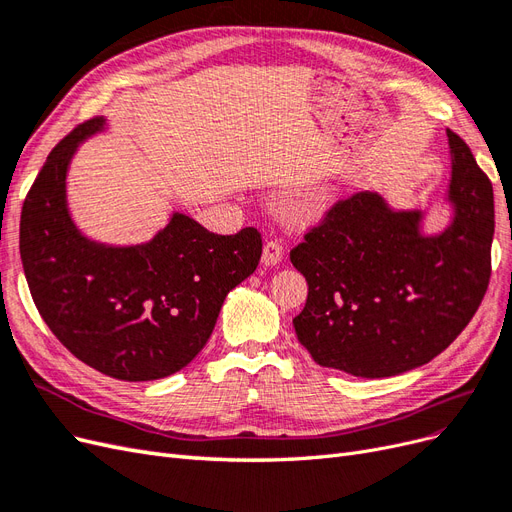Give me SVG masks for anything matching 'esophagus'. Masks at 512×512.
<instances>
[{
    "mask_svg": "<svg viewBox=\"0 0 512 512\" xmlns=\"http://www.w3.org/2000/svg\"><path fill=\"white\" fill-rule=\"evenodd\" d=\"M283 244L280 242H276V240H270V242H266L263 244V253H261V263L266 268H272V266H276V263L283 259Z\"/></svg>",
    "mask_w": 512,
    "mask_h": 512,
    "instance_id": "obj_1",
    "label": "esophagus"
}]
</instances>
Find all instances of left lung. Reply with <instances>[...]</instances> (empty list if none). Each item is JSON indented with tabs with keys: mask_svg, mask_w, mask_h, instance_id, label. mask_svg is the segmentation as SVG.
I'll list each match as a JSON object with an SVG mask.
<instances>
[{
	"mask_svg": "<svg viewBox=\"0 0 512 512\" xmlns=\"http://www.w3.org/2000/svg\"><path fill=\"white\" fill-rule=\"evenodd\" d=\"M451 223L423 234L421 210H393L376 191L338 202L291 251L308 283L295 334L323 368L385 378L419 368L461 334L491 276L493 187L447 129Z\"/></svg>",
	"mask_w": 512,
	"mask_h": 512,
	"instance_id": "8db88e82",
	"label": "left lung"
}]
</instances>
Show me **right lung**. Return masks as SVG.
Instances as JSON below:
<instances>
[{
    "instance_id": "add662e5",
    "label": "right lung",
    "mask_w": 512,
    "mask_h": 512,
    "mask_svg": "<svg viewBox=\"0 0 512 512\" xmlns=\"http://www.w3.org/2000/svg\"><path fill=\"white\" fill-rule=\"evenodd\" d=\"M108 127L78 125L46 157L21 212V259L44 323L87 366L119 381H157L204 349L227 293L249 278L261 236L210 234L183 212L142 244L87 238L68 206L78 144Z\"/></svg>"
}]
</instances>
